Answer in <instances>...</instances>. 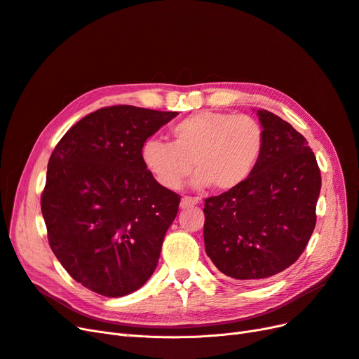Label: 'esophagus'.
<instances>
[{
    "label": "esophagus",
    "mask_w": 359,
    "mask_h": 359,
    "mask_svg": "<svg viewBox=\"0 0 359 359\" xmlns=\"http://www.w3.org/2000/svg\"><path fill=\"white\" fill-rule=\"evenodd\" d=\"M199 203V201L196 199V198H182L181 199V202H180V208H182V210H186V208H190V206H194V205H198Z\"/></svg>",
    "instance_id": "esophagus-1"
}]
</instances>
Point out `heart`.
<instances>
[{
  "label": "heart",
  "instance_id": "heart-1",
  "mask_svg": "<svg viewBox=\"0 0 359 359\" xmlns=\"http://www.w3.org/2000/svg\"><path fill=\"white\" fill-rule=\"evenodd\" d=\"M170 144L148 139L140 149L144 168L161 187L177 190L190 175L193 187L235 190L253 175L265 151V132L256 118L201 111L175 123Z\"/></svg>",
  "mask_w": 359,
  "mask_h": 359
}]
</instances>
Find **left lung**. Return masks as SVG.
Here are the masks:
<instances>
[{"label": "left lung", "mask_w": 359, "mask_h": 359, "mask_svg": "<svg viewBox=\"0 0 359 359\" xmlns=\"http://www.w3.org/2000/svg\"><path fill=\"white\" fill-rule=\"evenodd\" d=\"M265 151L243 186L205 199V252L224 276L255 281L297 262L316 226L320 170L307 139L256 111Z\"/></svg>", "instance_id": "8db88e82"}]
</instances>
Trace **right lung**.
Wrapping results in <instances>:
<instances>
[{
    "instance_id": "1",
    "label": "right lung",
    "mask_w": 359,
    "mask_h": 359,
    "mask_svg": "<svg viewBox=\"0 0 359 359\" xmlns=\"http://www.w3.org/2000/svg\"><path fill=\"white\" fill-rule=\"evenodd\" d=\"M177 115L103 107L53 149L41 214L53 255L86 289L118 298L153 276L181 198L149 175L140 149Z\"/></svg>"
}]
</instances>
